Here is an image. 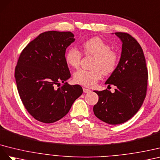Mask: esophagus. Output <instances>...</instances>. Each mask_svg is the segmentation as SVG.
Wrapping results in <instances>:
<instances>
[{
  "mask_svg": "<svg viewBox=\"0 0 160 160\" xmlns=\"http://www.w3.org/2000/svg\"><path fill=\"white\" fill-rule=\"evenodd\" d=\"M83 91H84V93H87V92H90L91 90L90 89L86 88H83Z\"/></svg>",
  "mask_w": 160,
  "mask_h": 160,
  "instance_id": "obj_1",
  "label": "esophagus"
}]
</instances>
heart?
Wrapping results in <instances>:
<instances>
[{"instance_id":"obj_1","label":"heart","mask_w":160,"mask_h":160,"mask_svg":"<svg viewBox=\"0 0 160 160\" xmlns=\"http://www.w3.org/2000/svg\"><path fill=\"white\" fill-rule=\"evenodd\" d=\"M83 52L86 56H92L94 59L91 70H79L74 74L76 84L92 87L102 78V74L108 75L115 70L118 62L117 52L101 38L95 37L82 43ZM82 54L76 48H70L66 54V61L73 68L80 66Z\"/></svg>"}]
</instances>
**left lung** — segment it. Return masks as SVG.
<instances>
[{
    "instance_id": "8db88e82",
    "label": "left lung",
    "mask_w": 160,
    "mask_h": 160,
    "mask_svg": "<svg viewBox=\"0 0 160 160\" xmlns=\"http://www.w3.org/2000/svg\"><path fill=\"white\" fill-rule=\"evenodd\" d=\"M122 43L120 61L106 81L116 86L115 92L107 89L94 90L98 101L93 107L95 116L108 124L118 125L133 117L139 110L147 92L148 72L141 45L127 33H115Z\"/></svg>"
}]
</instances>
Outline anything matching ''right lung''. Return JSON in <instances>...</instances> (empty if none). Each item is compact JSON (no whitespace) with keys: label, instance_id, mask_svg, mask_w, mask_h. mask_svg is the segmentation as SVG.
Masks as SVG:
<instances>
[{"label":"right lung","instance_id":"right-lung-1","mask_svg":"<svg viewBox=\"0 0 160 160\" xmlns=\"http://www.w3.org/2000/svg\"><path fill=\"white\" fill-rule=\"evenodd\" d=\"M74 36L70 31L44 32L20 54L15 70L18 92L27 111L40 122L61 119L83 92L80 85L66 82L71 74L65 53Z\"/></svg>","mask_w":160,"mask_h":160}]
</instances>
